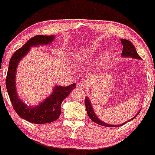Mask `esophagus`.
<instances>
[{
  "label": "esophagus",
  "instance_id": "obj_1",
  "mask_svg": "<svg viewBox=\"0 0 155 155\" xmlns=\"http://www.w3.org/2000/svg\"><path fill=\"white\" fill-rule=\"evenodd\" d=\"M76 87H77L78 89H80V90H84V88H85V84H84V83H82V82H80V83L77 84Z\"/></svg>",
  "mask_w": 155,
  "mask_h": 155
}]
</instances>
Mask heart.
Listing matches in <instances>:
<instances>
[{"mask_svg":"<svg viewBox=\"0 0 155 155\" xmlns=\"http://www.w3.org/2000/svg\"><path fill=\"white\" fill-rule=\"evenodd\" d=\"M97 48L96 46H90L87 48L83 49L82 51H80L79 52L76 53L74 55V58L76 62L80 63H85L90 60V58H92V57L95 54L96 52ZM108 58V54H105L104 55V56L101 58V61H107Z\"/></svg>","mask_w":155,"mask_h":155,"instance_id":"heart-1","label":"heart"}]
</instances>
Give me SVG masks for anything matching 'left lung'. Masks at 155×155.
Masks as SVG:
<instances>
[{"instance_id":"left-lung-1","label":"left lung","mask_w":155,"mask_h":155,"mask_svg":"<svg viewBox=\"0 0 155 155\" xmlns=\"http://www.w3.org/2000/svg\"><path fill=\"white\" fill-rule=\"evenodd\" d=\"M120 41L123 44V51H122V54L121 56L123 57H126V58H128V57H130V58H137V59H140L141 57L139 56L138 54H137L136 51V49H135V46H133V44L131 43L130 41L128 40L124 39H120ZM84 102H85V107H86V111L87 113V115L89 116V117L90 118V119L94 121L96 124L100 125V126H106V127H119L123 125H124L126 123L130 121V120L134 119V118L136 117V116L138 115V114L140 113V111L137 113L136 115H135L134 117H133L132 119H130V120H128L126 123H124V124H120V125H110V124H107L106 123L103 122L102 120H101L100 119H99L97 118V116L95 114L94 110H93V108L92 107V104H91V101H90V99L87 97L85 98V100H84Z\"/></svg>"}]
</instances>
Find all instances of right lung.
Wrapping results in <instances>:
<instances>
[{
  "label": "right lung",
  "mask_w": 155,
  "mask_h": 155,
  "mask_svg": "<svg viewBox=\"0 0 155 155\" xmlns=\"http://www.w3.org/2000/svg\"><path fill=\"white\" fill-rule=\"evenodd\" d=\"M54 39V35L35 36L24 46L17 50L10 60L5 83L10 101L15 111L21 118L33 124H50L58 119L61 112V103L68 96L71 91L75 88V83L67 87L55 86L51 94L37 107L27 106L24 101L18 98L15 84L16 71L18 63L30 51V47L48 44L51 43Z\"/></svg>",
  "instance_id": "obj_1"
}]
</instances>
